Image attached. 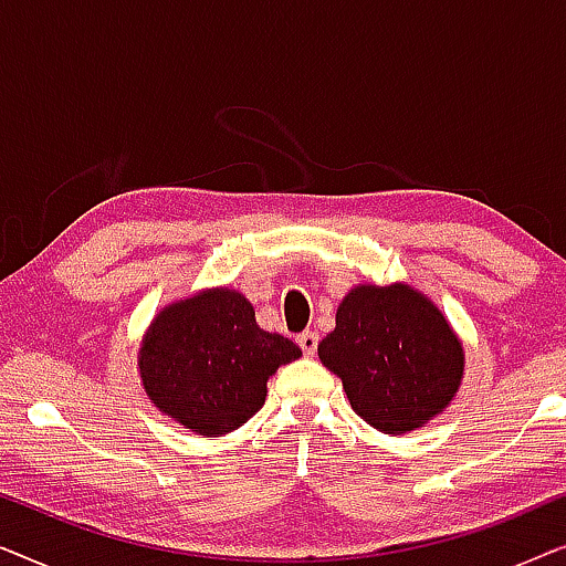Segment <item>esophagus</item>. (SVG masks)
Segmentation results:
<instances>
[{"label":"esophagus","instance_id":"34e87169","mask_svg":"<svg viewBox=\"0 0 566 566\" xmlns=\"http://www.w3.org/2000/svg\"><path fill=\"white\" fill-rule=\"evenodd\" d=\"M316 345H319V335H316V332H301V335H298V347H301V350H304V355H308V358H312V355L316 353Z\"/></svg>","mask_w":566,"mask_h":566}]
</instances>
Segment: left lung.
<instances>
[{
	"label": "left lung",
	"mask_w": 566,
	"mask_h": 566,
	"mask_svg": "<svg viewBox=\"0 0 566 566\" xmlns=\"http://www.w3.org/2000/svg\"><path fill=\"white\" fill-rule=\"evenodd\" d=\"M335 322L319 360L343 378L350 407L370 428L401 436L451 405L463 347L428 296L407 283L355 285Z\"/></svg>",
	"instance_id": "left-lung-1"
}]
</instances>
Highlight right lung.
<instances>
[{
  "instance_id": "obj_1",
  "label": "right lung",
  "mask_w": 566,
  "mask_h": 566,
  "mask_svg": "<svg viewBox=\"0 0 566 566\" xmlns=\"http://www.w3.org/2000/svg\"><path fill=\"white\" fill-rule=\"evenodd\" d=\"M301 347L260 329L239 291L208 289L154 316L138 347L146 397L206 438L242 428L265 405L268 378Z\"/></svg>"
}]
</instances>
